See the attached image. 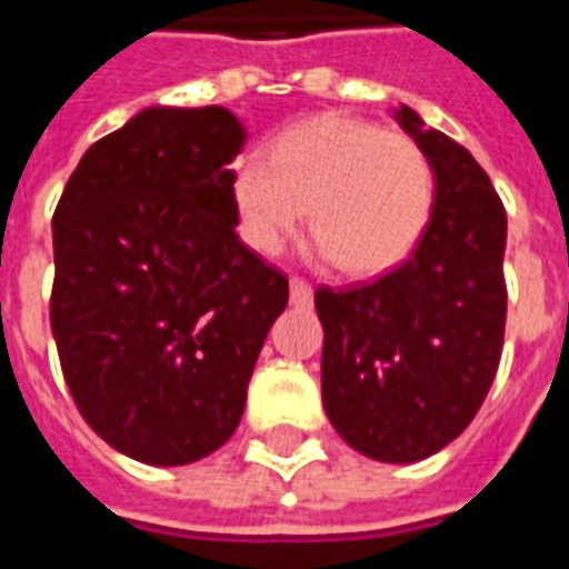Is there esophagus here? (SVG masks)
I'll return each instance as SVG.
<instances>
[{
  "label": "esophagus",
  "instance_id": "obj_1",
  "mask_svg": "<svg viewBox=\"0 0 569 569\" xmlns=\"http://www.w3.org/2000/svg\"><path fill=\"white\" fill-rule=\"evenodd\" d=\"M289 298H292V305H296V308H308L310 301H313V289H310L308 280L292 277V280H289Z\"/></svg>",
  "mask_w": 569,
  "mask_h": 569
}]
</instances>
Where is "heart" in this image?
Instances as JSON below:
<instances>
[{
  "instance_id": "heart-1",
  "label": "heart",
  "mask_w": 569,
  "mask_h": 569,
  "mask_svg": "<svg viewBox=\"0 0 569 569\" xmlns=\"http://www.w3.org/2000/svg\"><path fill=\"white\" fill-rule=\"evenodd\" d=\"M228 194L237 234L277 256L308 216L313 256L347 273H381L415 252L436 198L418 142L350 116H317L283 130L268 158L243 154Z\"/></svg>"
}]
</instances>
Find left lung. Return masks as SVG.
Returning <instances> with one entry per match:
<instances>
[{
  "label": "left lung",
  "mask_w": 569,
  "mask_h": 569,
  "mask_svg": "<svg viewBox=\"0 0 569 569\" xmlns=\"http://www.w3.org/2000/svg\"><path fill=\"white\" fill-rule=\"evenodd\" d=\"M399 128L432 167L436 198L411 259L375 283L317 289L322 406L338 436L381 463H418L485 402L506 329V210L469 151L423 124Z\"/></svg>",
  "instance_id": "obj_1"
}]
</instances>
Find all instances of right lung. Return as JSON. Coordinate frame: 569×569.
I'll return each instance as SVG.
<instances>
[{"label":"right lung","instance_id":"add662e5","mask_svg":"<svg viewBox=\"0 0 569 569\" xmlns=\"http://www.w3.org/2000/svg\"><path fill=\"white\" fill-rule=\"evenodd\" d=\"M247 128L224 106H146L81 154L54 210L51 332L93 432L149 466L234 436L289 280L240 243Z\"/></svg>","mask_w":569,"mask_h":569}]
</instances>
